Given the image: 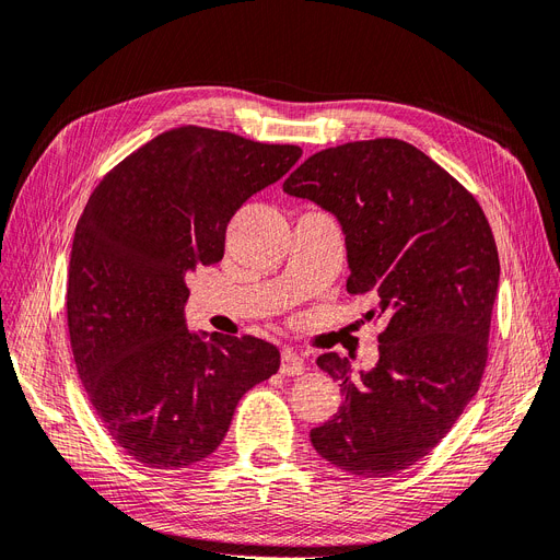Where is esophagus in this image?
Segmentation results:
<instances>
[{
  "label": "esophagus",
  "instance_id": "obj_1",
  "mask_svg": "<svg viewBox=\"0 0 560 560\" xmlns=\"http://www.w3.org/2000/svg\"><path fill=\"white\" fill-rule=\"evenodd\" d=\"M303 370H305L303 358L296 351H292V349H284L282 358H280V374H284V376H299V374H303Z\"/></svg>",
  "mask_w": 560,
  "mask_h": 560
}]
</instances>
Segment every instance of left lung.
<instances>
[{
	"mask_svg": "<svg viewBox=\"0 0 560 560\" xmlns=\"http://www.w3.org/2000/svg\"><path fill=\"white\" fill-rule=\"evenodd\" d=\"M282 188L338 215L347 292L376 301L370 319L386 317L370 372L353 378L349 358H317L345 399L310 441L353 476L405 471L436 448L480 388L501 276L489 220L455 176L395 138L324 149Z\"/></svg>",
	"mask_w": 560,
	"mask_h": 560,
	"instance_id": "obj_1",
	"label": "left lung"
}]
</instances>
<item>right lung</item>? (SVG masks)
<instances>
[{
  "label": "right lung",
  "mask_w": 560,
  "mask_h": 560,
  "mask_svg": "<svg viewBox=\"0 0 560 560\" xmlns=\"http://www.w3.org/2000/svg\"><path fill=\"white\" fill-rule=\"evenodd\" d=\"M301 153L178 126L126 155L89 197L66 280L73 361L105 432L140 464L209 457L243 393L278 372L271 342L188 332L186 280L222 259L236 209Z\"/></svg>",
  "instance_id": "add662e5"
}]
</instances>
